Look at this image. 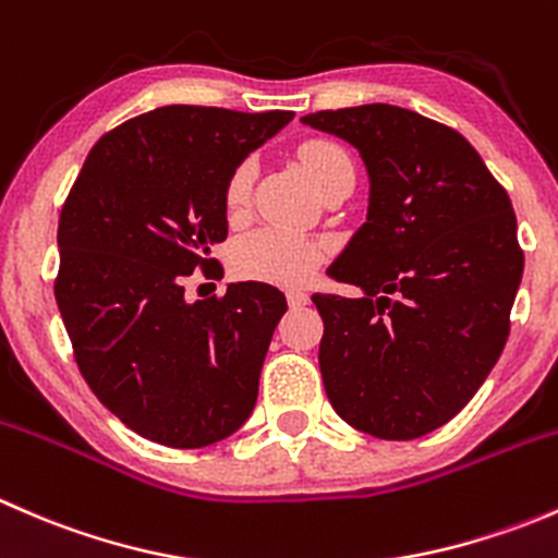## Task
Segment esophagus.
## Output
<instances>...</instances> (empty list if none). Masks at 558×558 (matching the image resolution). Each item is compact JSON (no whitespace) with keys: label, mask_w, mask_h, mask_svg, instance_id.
Wrapping results in <instances>:
<instances>
[{"label":"esophagus","mask_w":558,"mask_h":558,"mask_svg":"<svg viewBox=\"0 0 558 558\" xmlns=\"http://www.w3.org/2000/svg\"><path fill=\"white\" fill-rule=\"evenodd\" d=\"M286 300H289L291 307H302L311 302V296H307L305 291H289V294H286Z\"/></svg>","instance_id":"34e87169"}]
</instances>
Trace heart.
Wrapping results in <instances>:
<instances>
[{
	"label": "heart",
	"instance_id": "b5f03b06",
	"mask_svg": "<svg viewBox=\"0 0 558 558\" xmlns=\"http://www.w3.org/2000/svg\"><path fill=\"white\" fill-rule=\"evenodd\" d=\"M302 170L313 180L315 189L324 194L337 180L353 178V161L337 143L324 137L305 140L296 148ZM251 165H238L229 174L223 189V207L232 221L245 216L251 199ZM326 258V245L305 234L286 232V229H256L247 232L232 245V269L238 278L256 280L272 286H300L320 267Z\"/></svg>",
	"mask_w": 558,
	"mask_h": 558
}]
</instances>
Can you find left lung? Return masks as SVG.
Instances as JSON below:
<instances>
[{
  "label": "left lung",
  "mask_w": 558,
  "mask_h": 558,
  "mask_svg": "<svg viewBox=\"0 0 558 558\" xmlns=\"http://www.w3.org/2000/svg\"><path fill=\"white\" fill-rule=\"evenodd\" d=\"M302 121L356 145L367 223L329 267L359 300L313 294L331 408L380 440L448 424L497 364L523 272L508 191L446 123L393 105Z\"/></svg>",
  "instance_id": "1"
}]
</instances>
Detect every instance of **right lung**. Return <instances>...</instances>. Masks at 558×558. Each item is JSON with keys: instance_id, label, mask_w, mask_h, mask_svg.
<instances>
[{"instance_id": "1", "label": "right lung", "mask_w": 558, "mask_h": 558, "mask_svg": "<svg viewBox=\"0 0 558 558\" xmlns=\"http://www.w3.org/2000/svg\"><path fill=\"white\" fill-rule=\"evenodd\" d=\"M294 118L167 105L97 140L59 216L53 294L88 388L132 432L205 448L238 432L258 397L286 296L267 283L185 302L227 240L223 189Z\"/></svg>"}]
</instances>
